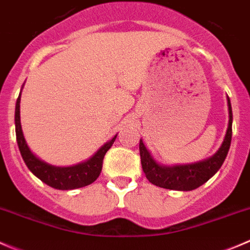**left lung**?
<instances>
[{"mask_svg": "<svg viewBox=\"0 0 250 250\" xmlns=\"http://www.w3.org/2000/svg\"><path fill=\"white\" fill-rule=\"evenodd\" d=\"M229 104V127H227L226 136L222 142L220 149L209 159L204 162L196 163L188 165H176V167H163L159 165L152 158L150 153L143 145V141L140 140V155L141 164H142L143 172L149 182L155 186L163 187L167 189H176V191H192L198 188L211 176L216 174L217 170L221 167L222 163L226 159L231 146L232 138V108L229 98L227 97Z\"/></svg>", "mask_w": 250, "mask_h": 250, "instance_id": "8db88e82", "label": "left lung"}]
</instances>
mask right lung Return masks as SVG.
Segmentation results:
<instances>
[{"instance_id": "obj_1", "label": "right lung", "mask_w": 250, "mask_h": 250, "mask_svg": "<svg viewBox=\"0 0 250 250\" xmlns=\"http://www.w3.org/2000/svg\"><path fill=\"white\" fill-rule=\"evenodd\" d=\"M19 108H21V95H19L18 100H17L16 117H14L17 142H18L19 150H21V154L23 157V160L25 162L26 167H29V170L36 177H39L42 182H44L46 185L56 189L80 188V187L87 186V185L92 184L93 181L97 180L101 171H102L103 159H104L105 153L108 152V149L114 143L117 135L109 142L102 146L98 149V152L91 159H88L87 162L68 167H53V165H49L47 163L42 162L29 149L28 145L25 142V138L23 136V131H21V109Z\"/></svg>"}]
</instances>
